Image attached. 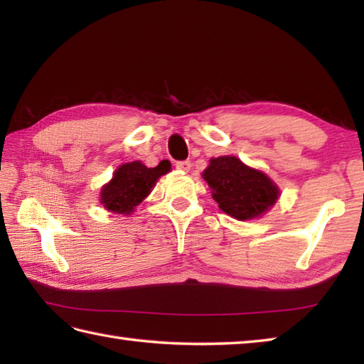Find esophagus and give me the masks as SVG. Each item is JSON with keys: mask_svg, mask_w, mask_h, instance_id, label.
I'll return each mask as SVG.
<instances>
[{"mask_svg": "<svg viewBox=\"0 0 364 364\" xmlns=\"http://www.w3.org/2000/svg\"><path fill=\"white\" fill-rule=\"evenodd\" d=\"M175 167H176V168H180V170H183V172H189L191 167H192V164H191V161H178L176 164H175Z\"/></svg>", "mask_w": 364, "mask_h": 364, "instance_id": "esophagus-1", "label": "esophagus"}]
</instances>
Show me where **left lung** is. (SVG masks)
<instances>
[{
  "label": "left lung",
  "mask_w": 364,
  "mask_h": 364,
  "mask_svg": "<svg viewBox=\"0 0 364 364\" xmlns=\"http://www.w3.org/2000/svg\"><path fill=\"white\" fill-rule=\"evenodd\" d=\"M203 178L220 210L237 220L258 218L280 196L269 176L247 167L235 156L211 159Z\"/></svg>",
  "instance_id": "left-lung-1"
}]
</instances>
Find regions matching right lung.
Returning a JSON list of instances; mask_svg holds the SVG:
<instances>
[{"label": "right lung", "instance_id": "obj_1", "mask_svg": "<svg viewBox=\"0 0 364 364\" xmlns=\"http://www.w3.org/2000/svg\"><path fill=\"white\" fill-rule=\"evenodd\" d=\"M167 172L168 166L164 161L153 168L145 167L139 161L123 164L115 170L112 180L102 189V203L114 213H133L134 206L150 194L158 178Z\"/></svg>", "mask_w": 364, "mask_h": 364}]
</instances>
